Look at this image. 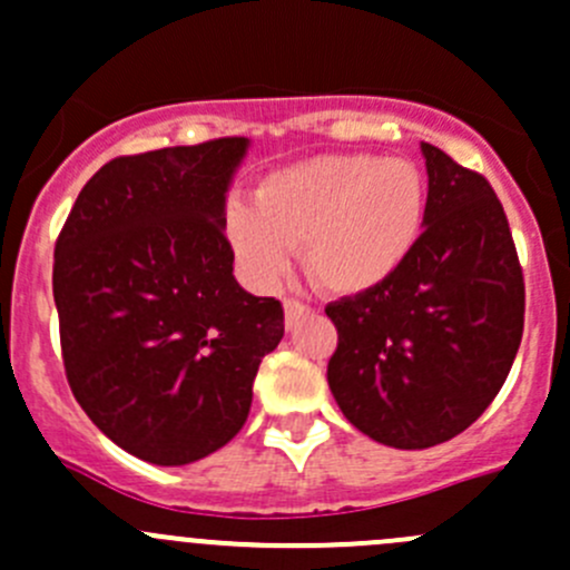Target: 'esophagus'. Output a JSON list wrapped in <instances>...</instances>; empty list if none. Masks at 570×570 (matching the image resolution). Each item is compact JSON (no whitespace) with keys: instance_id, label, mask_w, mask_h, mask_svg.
<instances>
[{"instance_id":"esophagus-1","label":"esophagus","mask_w":570,"mask_h":570,"mask_svg":"<svg viewBox=\"0 0 570 570\" xmlns=\"http://www.w3.org/2000/svg\"><path fill=\"white\" fill-rule=\"evenodd\" d=\"M312 306H306V303L301 301H284V317H286V326H295L297 321H303V317L312 315Z\"/></svg>"}]
</instances>
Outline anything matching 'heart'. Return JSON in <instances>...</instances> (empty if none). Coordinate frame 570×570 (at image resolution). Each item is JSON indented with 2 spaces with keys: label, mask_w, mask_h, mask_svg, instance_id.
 I'll list each match as a JSON object with an SVG mask.
<instances>
[{
  "label": "heart",
  "mask_w": 570,
  "mask_h": 570,
  "mask_svg": "<svg viewBox=\"0 0 570 570\" xmlns=\"http://www.w3.org/2000/svg\"><path fill=\"white\" fill-rule=\"evenodd\" d=\"M428 183L411 159L321 154L261 177L253 207L230 205L225 236L255 284H273L301 247L303 269L340 297L380 289L411 258Z\"/></svg>",
  "instance_id": "1"
}]
</instances>
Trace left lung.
<instances>
[{
    "label": "left lung",
    "mask_w": 570,
    "mask_h": 570,
    "mask_svg": "<svg viewBox=\"0 0 570 570\" xmlns=\"http://www.w3.org/2000/svg\"><path fill=\"white\" fill-rule=\"evenodd\" d=\"M424 233L380 289L326 306L328 387L360 433L424 450L464 433L498 396L523 337L525 286L487 177L422 142Z\"/></svg>",
    "instance_id": "obj_1"
}]
</instances>
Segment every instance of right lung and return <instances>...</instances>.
<instances>
[{"label": "right lung", "mask_w": 570, "mask_h": 570, "mask_svg": "<svg viewBox=\"0 0 570 570\" xmlns=\"http://www.w3.org/2000/svg\"><path fill=\"white\" fill-rule=\"evenodd\" d=\"M247 137L117 157L78 194L56 242L67 382L126 453L183 466L247 422L284 306L233 275L225 202Z\"/></svg>", "instance_id": "right-lung-1"}]
</instances>
